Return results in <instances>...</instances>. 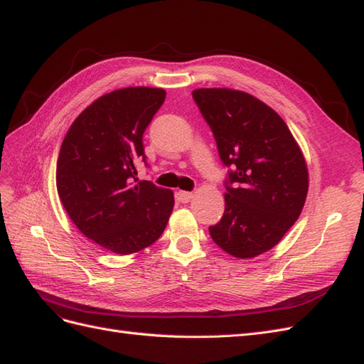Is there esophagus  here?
Wrapping results in <instances>:
<instances>
[{
  "label": "esophagus",
  "instance_id": "1",
  "mask_svg": "<svg viewBox=\"0 0 364 364\" xmlns=\"http://www.w3.org/2000/svg\"><path fill=\"white\" fill-rule=\"evenodd\" d=\"M178 199L182 203H188L193 199V193H190V191H179L178 193Z\"/></svg>",
  "mask_w": 364,
  "mask_h": 364
}]
</instances>
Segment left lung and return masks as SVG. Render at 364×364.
Wrapping results in <instances>:
<instances>
[{
	"instance_id": "obj_1",
	"label": "left lung",
	"mask_w": 364,
	"mask_h": 364,
	"mask_svg": "<svg viewBox=\"0 0 364 364\" xmlns=\"http://www.w3.org/2000/svg\"><path fill=\"white\" fill-rule=\"evenodd\" d=\"M228 173L225 214L209 226L217 246L253 258L277 246L301 215L308 193L305 158L284 119L253 95L228 87L194 90Z\"/></svg>"
}]
</instances>
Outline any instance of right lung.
I'll return each mask as SVG.
<instances>
[{
  "label": "right lung",
  "mask_w": 364,
  "mask_h": 364,
  "mask_svg": "<svg viewBox=\"0 0 364 364\" xmlns=\"http://www.w3.org/2000/svg\"><path fill=\"white\" fill-rule=\"evenodd\" d=\"M165 100L161 87L117 90L87 106L63 138L56 185L77 229L119 255L139 252L162 235L174 206L171 190L139 181L142 135Z\"/></svg>",
  "instance_id": "add662e5"
}]
</instances>
